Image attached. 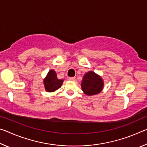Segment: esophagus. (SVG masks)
Here are the masks:
<instances>
[{"label": "esophagus", "mask_w": 147, "mask_h": 147, "mask_svg": "<svg viewBox=\"0 0 147 147\" xmlns=\"http://www.w3.org/2000/svg\"><path fill=\"white\" fill-rule=\"evenodd\" d=\"M69 80H71V81H75L76 78H75V77H69Z\"/></svg>", "instance_id": "esophagus-1"}]
</instances>
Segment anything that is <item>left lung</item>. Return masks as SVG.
Instances as JSON below:
<instances>
[{"label":"left lung","mask_w":147,"mask_h":147,"mask_svg":"<svg viewBox=\"0 0 147 147\" xmlns=\"http://www.w3.org/2000/svg\"><path fill=\"white\" fill-rule=\"evenodd\" d=\"M104 80L100 75L93 71H89L83 76L81 82L82 90L88 96L100 93L104 88Z\"/></svg>","instance_id":"obj_1"}]
</instances>
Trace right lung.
I'll return each mask as SVG.
<instances>
[{
	"label": "right lung",
	"mask_w": 147,
	"mask_h": 147,
	"mask_svg": "<svg viewBox=\"0 0 147 147\" xmlns=\"http://www.w3.org/2000/svg\"><path fill=\"white\" fill-rule=\"evenodd\" d=\"M63 80L58 79L56 71L51 69L47 73L45 78L43 79V84L46 91L52 93L58 90L61 88Z\"/></svg>",
	"instance_id": "right-lung-1"
}]
</instances>
